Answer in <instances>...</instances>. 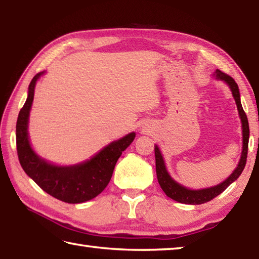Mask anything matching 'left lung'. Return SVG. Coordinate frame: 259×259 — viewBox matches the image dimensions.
I'll list each match as a JSON object with an SVG mask.
<instances>
[{"mask_svg": "<svg viewBox=\"0 0 259 259\" xmlns=\"http://www.w3.org/2000/svg\"><path fill=\"white\" fill-rule=\"evenodd\" d=\"M214 76L219 80L225 81L227 84L230 85L232 90V95L235 99L236 106H238V111L241 117V122H242V135H243V147H242V154H241V159L236 169L233 171L231 176L219 184L217 186L210 187V188H203V190H188V188L179 185L174 179L169 176L168 171H166L163 157H162L159 147L155 146V166H156V176L157 181L162 190L165 193L166 196L171 198L172 200L177 201L181 203L186 204H201L205 203L208 201H211L212 199L216 198L217 195L221 194L222 192H224L227 187H229L232 183L239 178L241 172L243 171L245 162H247V154H248V143H249V123L247 115L242 108L240 100V93H239V87L236 84L233 77L227 75L226 73H223L222 71L217 69L214 73Z\"/></svg>", "mask_w": 259, "mask_h": 259, "instance_id": "left-lung-1", "label": "left lung"}]
</instances>
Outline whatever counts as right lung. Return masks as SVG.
Returning a JSON list of instances; mask_svg holds the SVG:
<instances>
[{"label": "right lung", "mask_w": 259, "mask_h": 259, "mask_svg": "<svg viewBox=\"0 0 259 259\" xmlns=\"http://www.w3.org/2000/svg\"><path fill=\"white\" fill-rule=\"evenodd\" d=\"M37 73L28 87V97L20 109L16 125V142L18 159L24 171L54 198L67 203H82L94 199L107 186L113 175L114 166L122 152L135 139V133L126 135L103 148L93 159L73 166H57L50 164L35 154L28 140V116L34 98Z\"/></svg>", "instance_id": "1"}]
</instances>
